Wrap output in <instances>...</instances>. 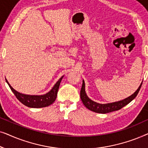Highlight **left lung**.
Returning a JSON list of instances; mask_svg holds the SVG:
<instances>
[{
	"mask_svg": "<svg viewBox=\"0 0 148 148\" xmlns=\"http://www.w3.org/2000/svg\"><path fill=\"white\" fill-rule=\"evenodd\" d=\"M142 82L141 83L140 86L135 92L132 95L129 96L128 98L124 99V100L118 101V102H114L112 103H108V104H100V103L96 102L94 101L91 100L89 97L87 96L86 92V89H85V82L83 80L82 87L81 89L80 92V98L82 100L83 104L89 110L93 111V112L97 113H101V114H106L113 111L120 110L123 107L126 106L129 103H130L135 97L137 96L140 88L142 85Z\"/></svg>",
	"mask_w": 148,
	"mask_h": 148,
	"instance_id": "1",
	"label": "left lung"
}]
</instances>
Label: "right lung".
Segmentation results:
<instances>
[{"instance_id":"add662e5","label":"right lung","mask_w":148,"mask_h":148,"mask_svg":"<svg viewBox=\"0 0 148 148\" xmlns=\"http://www.w3.org/2000/svg\"><path fill=\"white\" fill-rule=\"evenodd\" d=\"M64 76H62L57 82L54 84L51 90H50L48 93L43 95H28V94H24L22 93H20L17 91H16L15 89L12 88V86L9 84L8 82L7 79H6V82L9 85V88L15 96H16L18 100L21 102L22 104L25 105V106L29 107V108H43V107H46L50 106L52 104L54 101H55L56 98V96H57V93L58 88H59V86L61 82L62 77Z\"/></svg>"}]
</instances>
